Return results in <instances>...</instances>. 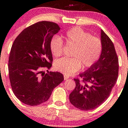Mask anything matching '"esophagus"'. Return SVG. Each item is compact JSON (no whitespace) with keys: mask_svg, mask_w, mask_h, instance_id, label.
I'll return each mask as SVG.
<instances>
[{"mask_svg":"<svg viewBox=\"0 0 128 128\" xmlns=\"http://www.w3.org/2000/svg\"><path fill=\"white\" fill-rule=\"evenodd\" d=\"M69 79V77L67 76H64V80H66V79Z\"/></svg>","mask_w":128,"mask_h":128,"instance_id":"obj_1","label":"esophagus"}]
</instances>
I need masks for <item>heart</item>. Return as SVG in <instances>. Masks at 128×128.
<instances>
[{"label": "heart", "mask_w": 128, "mask_h": 128, "mask_svg": "<svg viewBox=\"0 0 128 128\" xmlns=\"http://www.w3.org/2000/svg\"><path fill=\"white\" fill-rule=\"evenodd\" d=\"M64 38L68 45L74 47L71 58L56 60L54 68L64 75L71 76L81 68H88L97 62L102 51V43L96 36L75 27L66 32ZM64 43L61 38L54 37L50 42V50L54 57H60L63 52Z\"/></svg>", "instance_id": "heart-1"}]
</instances>
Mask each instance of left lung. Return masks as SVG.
Instances as JSON below:
<instances>
[{
  "instance_id": "left-lung-1",
  "label": "left lung",
  "mask_w": 128,
  "mask_h": 128,
  "mask_svg": "<svg viewBox=\"0 0 128 128\" xmlns=\"http://www.w3.org/2000/svg\"><path fill=\"white\" fill-rule=\"evenodd\" d=\"M102 51L95 64L74 79L76 86L70 101L82 110L94 109L110 96L118 76V58L112 40L101 30Z\"/></svg>"
}]
</instances>
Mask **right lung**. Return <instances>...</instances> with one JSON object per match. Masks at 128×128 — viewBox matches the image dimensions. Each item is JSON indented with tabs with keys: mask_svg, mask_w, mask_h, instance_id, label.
<instances>
[{
	"mask_svg": "<svg viewBox=\"0 0 128 128\" xmlns=\"http://www.w3.org/2000/svg\"><path fill=\"white\" fill-rule=\"evenodd\" d=\"M60 30L56 23L38 22L22 31L12 45L8 60L11 86L17 98L27 105L46 102L64 80L60 72L42 71L52 66L50 42Z\"/></svg>",
	"mask_w": 128,
	"mask_h": 128,
	"instance_id": "right-lung-1",
	"label": "right lung"
}]
</instances>
